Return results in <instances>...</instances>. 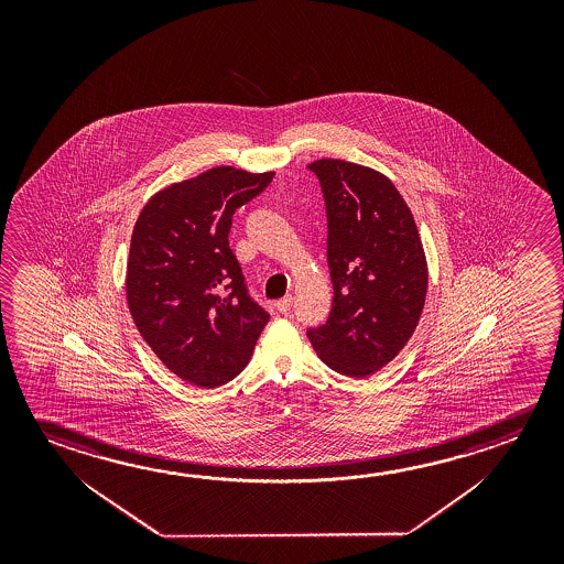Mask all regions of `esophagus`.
Masks as SVG:
<instances>
[{"mask_svg":"<svg viewBox=\"0 0 564 564\" xmlns=\"http://www.w3.org/2000/svg\"><path fill=\"white\" fill-rule=\"evenodd\" d=\"M291 306H293V295H285L275 303V308H278L279 313L283 314L289 313Z\"/></svg>","mask_w":564,"mask_h":564,"instance_id":"obj_1","label":"esophagus"}]
</instances>
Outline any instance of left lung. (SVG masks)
I'll use <instances>...</instances> for the list:
<instances>
[{
  "label": "left lung",
  "instance_id": "8db88e82",
  "mask_svg": "<svg viewBox=\"0 0 564 564\" xmlns=\"http://www.w3.org/2000/svg\"><path fill=\"white\" fill-rule=\"evenodd\" d=\"M308 171L326 208L334 299L326 323L306 336L334 371L368 378L415 333L425 306V251L388 176L338 159L314 161Z\"/></svg>",
  "mask_w": 564,
  "mask_h": 564
}]
</instances>
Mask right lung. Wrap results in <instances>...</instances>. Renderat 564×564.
Listing matches in <instances>:
<instances>
[{
  "instance_id": "1",
  "label": "right lung",
  "mask_w": 564,
  "mask_h": 564,
  "mask_svg": "<svg viewBox=\"0 0 564 564\" xmlns=\"http://www.w3.org/2000/svg\"><path fill=\"white\" fill-rule=\"evenodd\" d=\"M275 173L216 166L155 194L139 214L128 305L159 360L196 388H220L250 361L269 313L230 250L231 216Z\"/></svg>"
}]
</instances>
